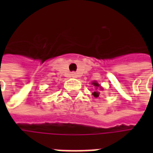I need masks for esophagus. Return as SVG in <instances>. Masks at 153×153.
Returning <instances> with one entry per match:
<instances>
[{"label": "esophagus", "instance_id": "1", "mask_svg": "<svg viewBox=\"0 0 153 153\" xmlns=\"http://www.w3.org/2000/svg\"><path fill=\"white\" fill-rule=\"evenodd\" d=\"M71 77H76V76H77V75H76V72H71Z\"/></svg>", "mask_w": 153, "mask_h": 153}]
</instances>
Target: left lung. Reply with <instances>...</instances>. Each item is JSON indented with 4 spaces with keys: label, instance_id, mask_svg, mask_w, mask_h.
<instances>
[{
    "label": "left lung",
    "instance_id": "obj_1",
    "mask_svg": "<svg viewBox=\"0 0 153 153\" xmlns=\"http://www.w3.org/2000/svg\"><path fill=\"white\" fill-rule=\"evenodd\" d=\"M93 84L94 85V87H96V88L100 87V85H99V83H97V82H93ZM100 90H96V91L94 92V93H93V95H94V97H95V98L99 97V96H100Z\"/></svg>",
    "mask_w": 153,
    "mask_h": 153
}]
</instances>
